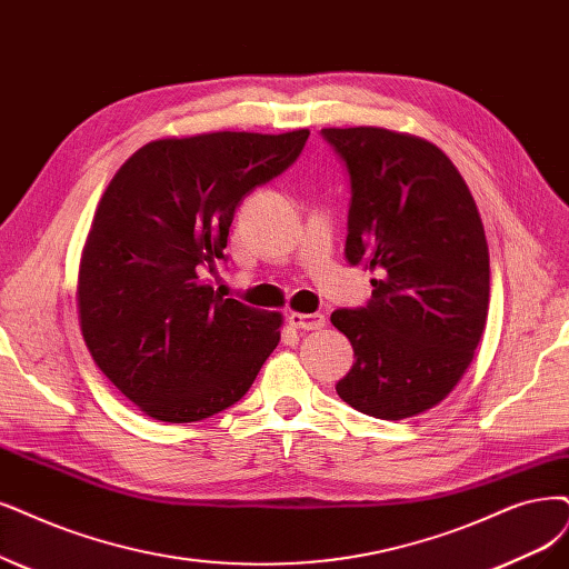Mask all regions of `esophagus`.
I'll return each mask as SVG.
<instances>
[{"label":"esophagus","mask_w":569,"mask_h":569,"mask_svg":"<svg viewBox=\"0 0 569 569\" xmlns=\"http://www.w3.org/2000/svg\"><path fill=\"white\" fill-rule=\"evenodd\" d=\"M288 323L292 328H300V330H319L326 326V317L323 313H302V311H290L288 313Z\"/></svg>","instance_id":"1"}]
</instances>
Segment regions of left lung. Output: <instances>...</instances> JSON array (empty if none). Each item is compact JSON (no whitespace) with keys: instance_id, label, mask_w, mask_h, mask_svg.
Returning a JSON list of instances; mask_svg holds the SVG:
<instances>
[{"instance_id":"1","label":"left lung","mask_w":569,"mask_h":569,"mask_svg":"<svg viewBox=\"0 0 569 569\" xmlns=\"http://www.w3.org/2000/svg\"><path fill=\"white\" fill-rule=\"evenodd\" d=\"M321 133L351 182L345 256L375 273L366 307L330 317L356 356L335 389L363 415L408 419L443 401L473 361L490 307L486 229L433 142L382 126Z\"/></svg>"}]
</instances>
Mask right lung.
Returning <instances> with one entry per match:
<instances>
[{
    "instance_id": "1",
    "label": "right lung",
    "mask_w": 569,
    "mask_h": 569,
    "mask_svg": "<svg viewBox=\"0 0 569 569\" xmlns=\"http://www.w3.org/2000/svg\"><path fill=\"white\" fill-rule=\"evenodd\" d=\"M307 138H159L102 192L79 262V326L100 372L140 412L199 422L234 406L277 349L281 313L224 300L206 271L224 260L241 199L283 173Z\"/></svg>"
}]
</instances>
